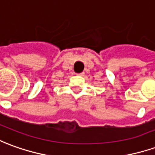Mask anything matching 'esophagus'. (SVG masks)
<instances>
[{"instance_id": "1", "label": "esophagus", "mask_w": 155, "mask_h": 155, "mask_svg": "<svg viewBox=\"0 0 155 155\" xmlns=\"http://www.w3.org/2000/svg\"><path fill=\"white\" fill-rule=\"evenodd\" d=\"M79 75H81V76H85V73H81V74H79Z\"/></svg>"}]
</instances>
